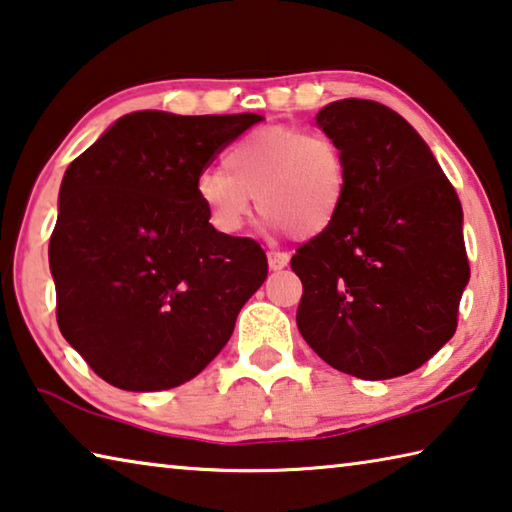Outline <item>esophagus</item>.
<instances>
[{
	"label": "esophagus",
	"instance_id": "34e87169",
	"mask_svg": "<svg viewBox=\"0 0 512 512\" xmlns=\"http://www.w3.org/2000/svg\"><path fill=\"white\" fill-rule=\"evenodd\" d=\"M289 255L287 253H280V250H271L269 253V266L273 271H280V269H285V266L289 264Z\"/></svg>",
	"mask_w": 512,
	"mask_h": 512
}]
</instances>
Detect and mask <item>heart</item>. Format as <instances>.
I'll list each match as a JSON object with an SVG mask.
<instances>
[{"mask_svg": "<svg viewBox=\"0 0 512 512\" xmlns=\"http://www.w3.org/2000/svg\"><path fill=\"white\" fill-rule=\"evenodd\" d=\"M348 193V159L321 129L273 125L232 145L223 170H205L196 196L218 232L237 234L253 216V198L266 221L310 239L326 232Z\"/></svg>", "mask_w": 512, "mask_h": 512, "instance_id": "obj_1", "label": "heart"}]
</instances>
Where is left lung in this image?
I'll use <instances>...</instances> for the list:
<instances>
[{"instance_id": "left-lung-1", "label": "left lung", "mask_w": 512, "mask_h": 512, "mask_svg": "<svg viewBox=\"0 0 512 512\" xmlns=\"http://www.w3.org/2000/svg\"><path fill=\"white\" fill-rule=\"evenodd\" d=\"M348 159V193L291 269L303 282L300 335L323 362L362 380L419 369L458 328L469 282L458 193L408 120L373 100L316 113Z\"/></svg>"}]
</instances>
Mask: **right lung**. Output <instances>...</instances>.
Segmentation results:
<instances>
[{
	"label": "right lung",
	"mask_w": 512,
	"mask_h": 512,
	"mask_svg": "<svg viewBox=\"0 0 512 512\" xmlns=\"http://www.w3.org/2000/svg\"><path fill=\"white\" fill-rule=\"evenodd\" d=\"M257 113H127L68 166L50 237L61 335L127 392L196 378L232 337L269 262L214 230L196 180Z\"/></svg>",
	"instance_id": "add662e5"
}]
</instances>
